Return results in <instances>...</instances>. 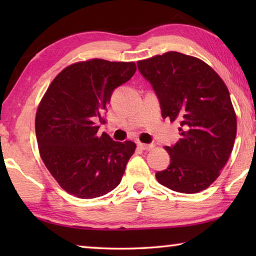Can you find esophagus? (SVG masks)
Wrapping results in <instances>:
<instances>
[{"label":"esophagus","mask_w":256,"mask_h":256,"mask_svg":"<svg viewBox=\"0 0 256 256\" xmlns=\"http://www.w3.org/2000/svg\"><path fill=\"white\" fill-rule=\"evenodd\" d=\"M138 146L142 150H150V149L154 148V144H141V142H138Z\"/></svg>","instance_id":"34e87169"}]
</instances>
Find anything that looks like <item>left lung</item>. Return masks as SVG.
Listing matches in <instances>:
<instances>
[{
    "instance_id": "1",
    "label": "left lung",
    "mask_w": 256,
    "mask_h": 256,
    "mask_svg": "<svg viewBox=\"0 0 256 256\" xmlns=\"http://www.w3.org/2000/svg\"><path fill=\"white\" fill-rule=\"evenodd\" d=\"M162 115L178 120L180 138L166 146L170 164L156 172L160 184L193 194L218 178L235 142L236 114L224 82L203 60L177 52L138 60Z\"/></svg>"
}]
</instances>
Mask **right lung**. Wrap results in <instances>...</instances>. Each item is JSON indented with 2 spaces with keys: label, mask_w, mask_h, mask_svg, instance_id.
<instances>
[{
  "label": "right lung",
  "mask_w": 256,
  "mask_h": 256,
  "mask_svg": "<svg viewBox=\"0 0 256 256\" xmlns=\"http://www.w3.org/2000/svg\"><path fill=\"white\" fill-rule=\"evenodd\" d=\"M133 62L90 60L68 66L52 81L36 114L40 157L68 193L80 198L102 196L118 188L132 141L98 134L112 94L136 73Z\"/></svg>",
  "instance_id": "obj_1"
}]
</instances>
